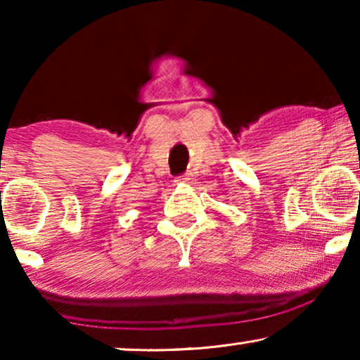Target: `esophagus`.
Masks as SVG:
<instances>
[{"instance_id": "obj_1", "label": "esophagus", "mask_w": 360, "mask_h": 360, "mask_svg": "<svg viewBox=\"0 0 360 360\" xmlns=\"http://www.w3.org/2000/svg\"><path fill=\"white\" fill-rule=\"evenodd\" d=\"M188 181H191V176L188 174H182L176 178V182H188Z\"/></svg>"}]
</instances>
